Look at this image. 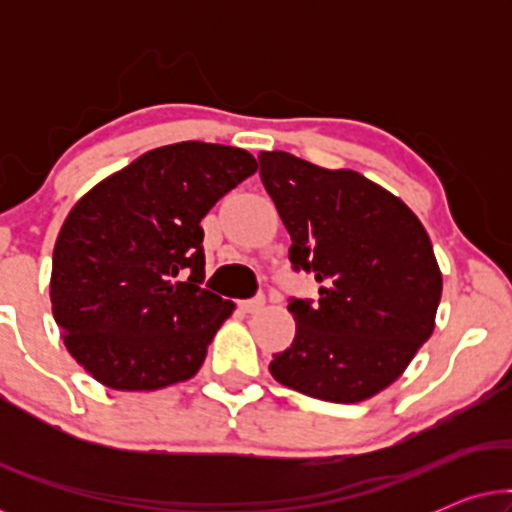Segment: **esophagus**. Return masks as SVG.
Returning a JSON list of instances; mask_svg holds the SVG:
<instances>
[{
  "label": "esophagus",
  "instance_id": "esophagus-1",
  "mask_svg": "<svg viewBox=\"0 0 512 512\" xmlns=\"http://www.w3.org/2000/svg\"><path fill=\"white\" fill-rule=\"evenodd\" d=\"M265 305V300L263 298H251V300H240V310L244 312V314H254V312H258L261 310V307Z\"/></svg>",
  "mask_w": 512,
  "mask_h": 512
}]
</instances>
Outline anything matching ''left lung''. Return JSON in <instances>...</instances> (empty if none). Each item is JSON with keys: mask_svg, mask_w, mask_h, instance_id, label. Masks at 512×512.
<instances>
[{"mask_svg": "<svg viewBox=\"0 0 512 512\" xmlns=\"http://www.w3.org/2000/svg\"><path fill=\"white\" fill-rule=\"evenodd\" d=\"M261 179L291 235V263L319 303L291 300L296 338L270 361L279 384L361 403L405 373L436 328L443 272L417 214L354 170L261 151Z\"/></svg>", "mask_w": 512, "mask_h": 512, "instance_id": "left-lung-1", "label": "left lung"}]
</instances>
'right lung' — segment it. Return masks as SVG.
I'll list each match as a JSON object with an SVG mask.
<instances>
[{"label": "right lung", "mask_w": 512, "mask_h": 512, "mask_svg": "<svg viewBox=\"0 0 512 512\" xmlns=\"http://www.w3.org/2000/svg\"><path fill=\"white\" fill-rule=\"evenodd\" d=\"M258 170L237 146L146 151L90 188L53 249L51 307L67 352L104 387L158 391L195 377L233 300L202 289L200 221ZM191 269L186 283H174Z\"/></svg>", "instance_id": "right-lung-1"}]
</instances>
